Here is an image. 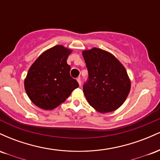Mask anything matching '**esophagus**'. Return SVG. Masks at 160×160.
<instances>
[{"label":"esophagus","mask_w":160,"mask_h":160,"mask_svg":"<svg viewBox=\"0 0 160 160\" xmlns=\"http://www.w3.org/2000/svg\"><path fill=\"white\" fill-rule=\"evenodd\" d=\"M77 80H78L79 85H80V86L81 85V80H80V78H77Z\"/></svg>","instance_id":"1"}]
</instances>
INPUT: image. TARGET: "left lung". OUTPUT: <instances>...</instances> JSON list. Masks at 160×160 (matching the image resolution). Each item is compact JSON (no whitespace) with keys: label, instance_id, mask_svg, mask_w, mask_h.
<instances>
[{"label":"left lung","instance_id":"8db88e82","mask_svg":"<svg viewBox=\"0 0 160 160\" xmlns=\"http://www.w3.org/2000/svg\"><path fill=\"white\" fill-rule=\"evenodd\" d=\"M89 72L83 93L89 104L102 113L114 111L124 103L131 81L122 64L108 51L94 47L82 52Z\"/></svg>","mask_w":160,"mask_h":160}]
</instances>
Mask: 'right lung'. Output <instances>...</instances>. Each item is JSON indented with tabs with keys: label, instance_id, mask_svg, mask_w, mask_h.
Returning <instances> with one entry per match:
<instances>
[{
	"label": "right lung",
	"instance_id": "obj_1",
	"mask_svg": "<svg viewBox=\"0 0 160 160\" xmlns=\"http://www.w3.org/2000/svg\"><path fill=\"white\" fill-rule=\"evenodd\" d=\"M72 49L57 45L40 54L29 68L24 86L30 100L43 110L59 106L79 86L67 59Z\"/></svg>",
	"mask_w": 160,
	"mask_h": 160
}]
</instances>
